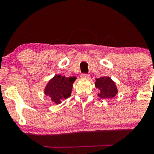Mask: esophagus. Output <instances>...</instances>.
<instances>
[{"label": "esophagus", "instance_id": "34e87169", "mask_svg": "<svg viewBox=\"0 0 154 154\" xmlns=\"http://www.w3.org/2000/svg\"><path fill=\"white\" fill-rule=\"evenodd\" d=\"M80 77H81L82 78L88 79V78H89V74H82Z\"/></svg>", "mask_w": 154, "mask_h": 154}]
</instances>
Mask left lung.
Here are the masks:
<instances>
[{"label":"left lung","instance_id":"1","mask_svg":"<svg viewBox=\"0 0 154 154\" xmlns=\"http://www.w3.org/2000/svg\"><path fill=\"white\" fill-rule=\"evenodd\" d=\"M95 87L100 90L98 96L101 98H110L117 93V86L114 82L108 77H101L96 79Z\"/></svg>","mask_w":154,"mask_h":154}]
</instances>
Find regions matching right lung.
Segmentation results:
<instances>
[{
  "label": "right lung",
  "mask_w": 154,
  "mask_h": 154,
  "mask_svg": "<svg viewBox=\"0 0 154 154\" xmlns=\"http://www.w3.org/2000/svg\"><path fill=\"white\" fill-rule=\"evenodd\" d=\"M76 77H65L56 75L50 80L45 89V94L51 98L56 104H60L62 101L71 96L73 83Z\"/></svg>",
  "instance_id": "1"
}]
</instances>
